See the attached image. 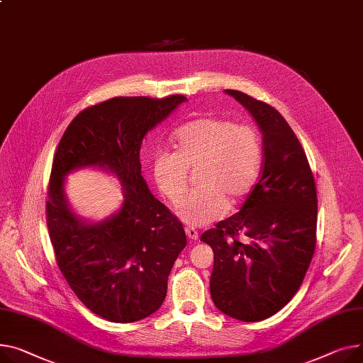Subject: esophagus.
I'll list each match as a JSON object with an SVG mask.
<instances>
[{"label": "esophagus", "instance_id": "34e87169", "mask_svg": "<svg viewBox=\"0 0 363 363\" xmlns=\"http://www.w3.org/2000/svg\"><path fill=\"white\" fill-rule=\"evenodd\" d=\"M185 233H186L189 240H194V242H196V240H199V232L194 228H189V226L185 228Z\"/></svg>", "mask_w": 363, "mask_h": 363}]
</instances>
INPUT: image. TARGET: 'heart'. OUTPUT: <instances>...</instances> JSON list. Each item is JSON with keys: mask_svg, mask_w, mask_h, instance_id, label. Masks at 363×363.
<instances>
[{"mask_svg": "<svg viewBox=\"0 0 363 363\" xmlns=\"http://www.w3.org/2000/svg\"><path fill=\"white\" fill-rule=\"evenodd\" d=\"M174 138L177 150L155 153L153 177L162 194L177 204L186 188L188 169H197L199 188L177 210L184 223L206 226L248 197L262 163L261 137L254 127L204 116L182 125Z\"/></svg>", "mask_w": 363, "mask_h": 363, "instance_id": "obj_1", "label": "heart"}]
</instances>
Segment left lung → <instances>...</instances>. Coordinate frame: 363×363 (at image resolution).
I'll return each instance as SVG.
<instances>
[{
    "label": "left lung",
    "instance_id": "8db88e82",
    "mask_svg": "<svg viewBox=\"0 0 363 363\" xmlns=\"http://www.w3.org/2000/svg\"><path fill=\"white\" fill-rule=\"evenodd\" d=\"M262 134L261 177L240 210L201 235L214 252L210 294L239 321L274 315L301 287L317 240V188L294 130L270 105L225 90ZM247 236V243L237 240Z\"/></svg>",
    "mask_w": 363,
    "mask_h": 363
}]
</instances>
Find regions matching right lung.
<instances>
[{"label":"right lung","instance_id":"add662e5","mask_svg":"<svg viewBox=\"0 0 363 363\" xmlns=\"http://www.w3.org/2000/svg\"><path fill=\"white\" fill-rule=\"evenodd\" d=\"M184 102L182 94L121 96L90 106L71 121L54 156L46 223L58 267L77 298L111 323H135L162 306L186 245L182 223L155 199L140 163L144 135ZM84 167L115 174L123 186L120 210L101 223L79 216L65 194V177Z\"/></svg>","mask_w":363,"mask_h":363}]
</instances>
